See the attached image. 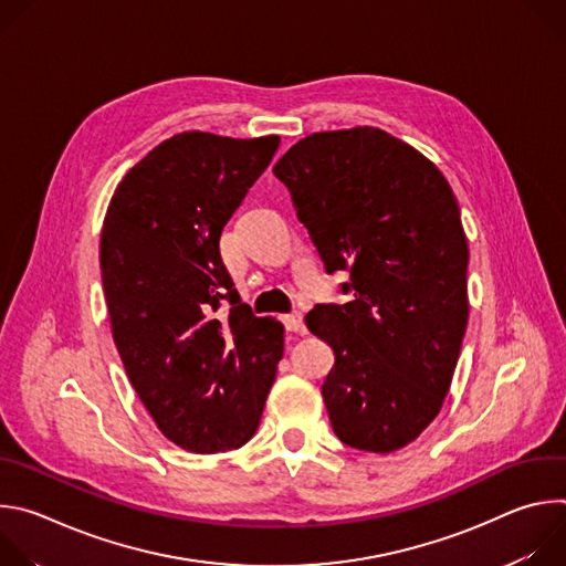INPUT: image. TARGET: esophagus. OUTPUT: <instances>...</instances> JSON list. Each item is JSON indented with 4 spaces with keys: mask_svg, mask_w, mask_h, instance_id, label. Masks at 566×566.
Here are the masks:
<instances>
[{
    "mask_svg": "<svg viewBox=\"0 0 566 566\" xmlns=\"http://www.w3.org/2000/svg\"><path fill=\"white\" fill-rule=\"evenodd\" d=\"M282 322H284L286 332H293V334H302L304 332V319H302V313H297V311L282 315Z\"/></svg>",
    "mask_w": 566,
    "mask_h": 566,
    "instance_id": "34e87169",
    "label": "esophagus"
}]
</instances>
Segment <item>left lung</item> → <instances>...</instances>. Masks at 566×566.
Listing matches in <instances>:
<instances>
[{"label": "left lung", "mask_w": 566, "mask_h": 566, "mask_svg": "<svg viewBox=\"0 0 566 566\" xmlns=\"http://www.w3.org/2000/svg\"><path fill=\"white\" fill-rule=\"evenodd\" d=\"M347 304L306 313L334 349L322 385L338 439L387 454L448 396L468 325V239L457 197L419 149L378 127L315 132L273 168Z\"/></svg>", "instance_id": "left-lung-1"}]
</instances>
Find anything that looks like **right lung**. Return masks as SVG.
I'll return each mask as SVG.
<instances>
[{"instance_id": "1", "label": "right lung", "mask_w": 566, "mask_h": 566, "mask_svg": "<svg viewBox=\"0 0 566 566\" xmlns=\"http://www.w3.org/2000/svg\"><path fill=\"white\" fill-rule=\"evenodd\" d=\"M280 136L181 132L123 177L101 232L112 336L127 378L175 446L214 454L255 434L284 352L223 266V226L269 168ZM221 298L228 316H217Z\"/></svg>"}]
</instances>
